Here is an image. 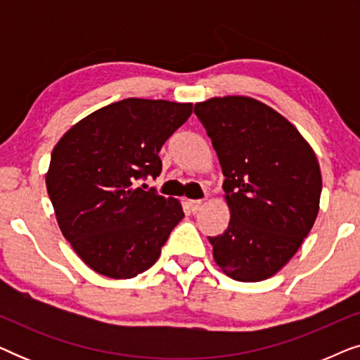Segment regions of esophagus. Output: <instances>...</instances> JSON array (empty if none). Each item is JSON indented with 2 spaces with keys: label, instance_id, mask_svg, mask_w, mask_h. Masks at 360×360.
<instances>
[{
  "label": "esophagus",
  "instance_id": "esophagus-1",
  "mask_svg": "<svg viewBox=\"0 0 360 360\" xmlns=\"http://www.w3.org/2000/svg\"><path fill=\"white\" fill-rule=\"evenodd\" d=\"M188 205H190V210L193 211V213H198V211L201 210V206H203V201H201V200H190Z\"/></svg>",
  "mask_w": 360,
  "mask_h": 360
}]
</instances>
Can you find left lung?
I'll return each instance as SVG.
<instances>
[{
  "label": "left lung",
  "mask_w": 360,
  "mask_h": 360,
  "mask_svg": "<svg viewBox=\"0 0 360 360\" xmlns=\"http://www.w3.org/2000/svg\"><path fill=\"white\" fill-rule=\"evenodd\" d=\"M224 175L231 219L208 238L221 270L239 282L272 277L311 231L321 196L316 155L292 122L248 96L196 103Z\"/></svg>",
  "instance_id": "left-lung-1"
}]
</instances>
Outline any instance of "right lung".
<instances>
[{
	"label": "right lung",
	"mask_w": 360,
	"mask_h": 360,
	"mask_svg": "<svg viewBox=\"0 0 360 360\" xmlns=\"http://www.w3.org/2000/svg\"><path fill=\"white\" fill-rule=\"evenodd\" d=\"M190 116V103L126 98L91 112L57 142L46 175L49 198L63 238L95 272L132 278L157 262L184 210L137 184L160 175L162 146Z\"/></svg>",
	"instance_id": "right-lung-1"
}]
</instances>
